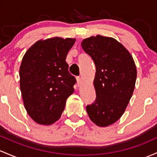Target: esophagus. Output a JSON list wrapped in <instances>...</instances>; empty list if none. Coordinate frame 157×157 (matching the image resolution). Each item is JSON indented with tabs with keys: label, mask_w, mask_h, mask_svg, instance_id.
<instances>
[{
	"label": "esophagus",
	"mask_w": 157,
	"mask_h": 157,
	"mask_svg": "<svg viewBox=\"0 0 157 157\" xmlns=\"http://www.w3.org/2000/svg\"><path fill=\"white\" fill-rule=\"evenodd\" d=\"M76 80H77V84H78V85H80L82 82V78H81V77H77Z\"/></svg>",
	"instance_id": "esophagus-1"
}]
</instances>
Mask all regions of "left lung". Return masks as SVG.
Here are the masks:
<instances>
[{
	"mask_svg": "<svg viewBox=\"0 0 157 157\" xmlns=\"http://www.w3.org/2000/svg\"><path fill=\"white\" fill-rule=\"evenodd\" d=\"M82 47L94 61L96 98L86 107L98 126L113 124L124 113L134 90L136 68L128 50L114 38L97 36L84 39Z\"/></svg>",
	"mask_w": 157,
	"mask_h": 157,
	"instance_id": "8db88e82",
	"label": "left lung"
}]
</instances>
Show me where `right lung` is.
<instances>
[{"mask_svg":"<svg viewBox=\"0 0 157 157\" xmlns=\"http://www.w3.org/2000/svg\"><path fill=\"white\" fill-rule=\"evenodd\" d=\"M75 39L61 38L38 40L23 57L20 87L26 111L40 124L59 120L66 100L74 92L76 79L68 71V52Z\"/></svg>","mask_w":157,"mask_h":157,"instance_id":"add662e5","label":"right lung"}]
</instances>
